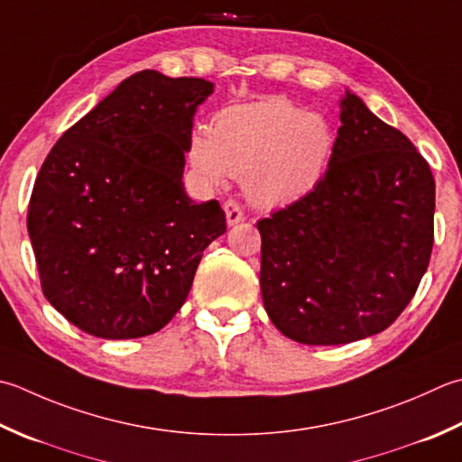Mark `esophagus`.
<instances>
[{"instance_id":"obj_1","label":"esophagus","mask_w":462,"mask_h":462,"mask_svg":"<svg viewBox=\"0 0 462 462\" xmlns=\"http://www.w3.org/2000/svg\"><path fill=\"white\" fill-rule=\"evenodd\" d=\"M224 212H226V222H228L230 226L244 220V212H242L240 204L236 200H232V198H230V200L224 202Z\"/></svg>"}]
</instances>
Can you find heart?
I'll use <instances>...</instances> for the list:
<instances>
[{"instance_id": "obj_1", "label": "heart", "mask_w": 462, "mask_h": 462, "mask_svg": "<svg viewBox=\"0 0 462 462\" xmlns=\"http://www.w3.org/2000/svg\"><path fill=\"white\" fill-rule=\"evenodd\" d=\"M334 130L327 117L291 102L268 97L224 107L210 134L189 140V164L208 184L244 176L250 200L282 206L300 200L322 182L334 156Z\"/></svg>"}]
</instances>
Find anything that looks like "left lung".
<instances>
[{
  "instance_id": "1",
  "label": "left lung",
  "mask_w": 462,
  "mask_h": 462,
  "mask_svg": "<svg viewBox=\"0 0 462 462\" xmlns=\"http://www.w3.org/2000/svg\"><path fill=\"white\" fill-rule=\"evenodd\" d=\"M256 226L274 327L302 345H346L391 327L417 292L435 242V178L401 130L346 92L322 182Z\"/></svg>"
}]
</instances>
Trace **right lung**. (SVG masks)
Wrapping results in <instances>:
<instances>
[{
	"label": "right lung",
	"mask_w": 462,
	"mask_h": 462,
	"mask_svg": "<svg viewBox=\"0 0 462 462\" xmlns=\"http://www.w3.org/2000/svg\"><path fill=\"white\" fill-rule=\"evenodd\" d=\"M202 78L130 76L51 148L32 189L27 232L42 292L97 338L158 332L182 309L208 244L226 232L218 200L182 186Z\"/></svg>",
	"instance_id": "obj_1"
}]
</instances>
